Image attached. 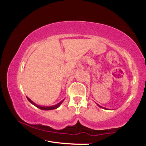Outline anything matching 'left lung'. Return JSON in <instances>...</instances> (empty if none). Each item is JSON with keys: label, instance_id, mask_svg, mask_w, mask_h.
<instances>
[{"label": "left lung", "instance_id": "8db88e82", "mask_svg": "<svg viewBox=\"0 0 146 146\" xmlns=\"http://www.w3.org/2000/svg\"><path fill=\"white\" fill-rule=\"evenodd\" d=\"M99 106H100V107H102V106H100V105H98Z\"/></svg>", "mask_w": 146, "mask_h": 146}]
</instances>
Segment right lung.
Returning a JSON list of instances; mask_svg holds the SVG:
<instances>
[{"label":"right lung","instance_id":"add662e5","mask_svg":"<svg viewBox=\"0 0 146 146\" xmlns=\"http://www.w3.org/2000/svg\"><path fill=\"white\" fill-rule=\"evenodd\" d=\"M27 100H29V102H30V103L34 105L35 106H36L37 108H40V109H41V110H53V109H56V108H58V107L60 106V104H61L62 103V102L64 101V100H62V101L60 102V103H58V104L54 105V106H38V105L36 104H35V103H33V102L32 101H31V100H30L29 98H27Z\"/></svg>","mask_w":146,"mask_h":146}]
</instances>
